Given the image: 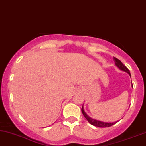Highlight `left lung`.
<instances>
[{"mask_svg":"<svg viewBox=\"0 0 146 146\" xmlns=\"http://www.w3.org/2000/svg\"><path fill=\"white\" fill-rule=\"evenodd\" d=\"M113 60L114 61H115V65L117 66V67L119 68L120 70H121V71H125L126 73H127L129 75V76L131 77V74H130V71L129 70L127 69V67H125V65H123V63H121V61L119 60L117 58L115 57H113ZM81 111H82V113L83 115H84V117L86 118V119L88 121V122L89 123H91V125H94V126H96V127H110V126H111L113 125H114V124L117 123L118 121H115V122H113V123H108V122H103V121H99V120H97V119H93V118H91L88 116L86 114V113L85 112L84 110H83V106L82 107V108H81Z\"/></svg>","mask_w":146,"mask_h":146,"instance_id":"obj_1","label":"left lung"}]
</instances>
